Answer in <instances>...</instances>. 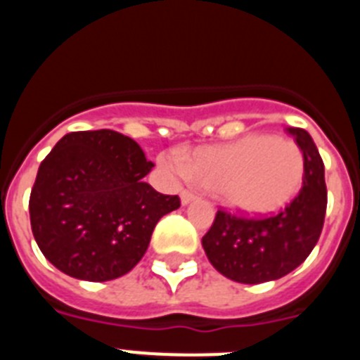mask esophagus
<instances>
[{
  "label": "esophagus",
  "mask_w": 360,
  "mask_h": 360,
  "mask_svg": "<svg viewBox=\"0 0 360 360\" xmlns=\"http://www.w3.org/2000/svg\"><path fill=\"white\" fill-rule=\"evenodd\" d=\"M180 198H182L184 205H187V203L193 202V200L196 198V193H193V191L186 189V191H182V195H180Z\"/></svg>",
  "instance_id": "obj_1"
}]
</instances>
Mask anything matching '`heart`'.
Returning a JSON list of instances; mask_svg holds the SVG:
<instances>
[{"label": "heart", "instance_id": "obj_1", "mask_svg": "<svg viewBox=\"0 0 360 360\" xmlns=\"http://www.w3.org/2000/svg\"><path fill=\"white\" fill-rule=\"evenodd\" d=\"M165 171L193 178L234 211L269 214L290 203L304 180V157L290 139L247 135L224 146L196 149L186 162L162 155Z\"/></svg>", "mask_w": 360, "mask_h": 360}]
</instances>
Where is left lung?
<instances>
[{"label":"left lung","mask_w":360,"mask_h":360,"mask_svg":"<svg viewBox=\"0 0 360 360\" xmlns=\"http://www.w3.org/2000/svg\"><path fill=\"white\" fill-rule=\"evenodd\" d=\"M304 157L301 191L287 207L266 218L216 212L203 250L219 274L245 285L274 281L310 256L326 214L324 164L308 131L288 128Z\"/></svg>","instance_id":"8db88e82"}]
</instances>
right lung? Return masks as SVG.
Wrapping results in <instances>:
<instances>
[{
    "label": "right lung",
    "mask_w": 360,
    "mask_h": 360,
    "mask_svg": "<svg viewBox=\"0 0 360 360\" xmlns=\"http://www.w3.org/2000/svg\"><path fill=\"white\" fill-rule=\"evenodd\" d=\"M151 167L141 146L113 129L63 136L41 162L28 202L44 257L84 281L128 274L158 219L180 207L176 195L142 180Z\"/></svg>",
    "instance_id": "1"
}]
</instances>
